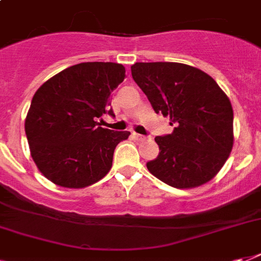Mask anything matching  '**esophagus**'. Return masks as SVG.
Listing matches in <instances>:
<instances>
[{"label":"esophagus","instance_id":"1","mask_svg":"<svg viewBox=\"0 0 261 261\" xmlns=\"http://www.w3.org/2000/svg\"><path fill=\"white\" fill-rule=\"evenodd\" d=\"M133 138H134L135 141H143V139H145V137L141 134H137V133H133Z\"/></svg>","mask_w":261,"mask_h":261}]
</instances>
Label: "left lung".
<instances>
[{
  "mask_svg": "<svg viewBox=\"0 0 261 261\" xmlns=\"http://www.w3.org/2000/svg\"><path fill=\"white\" fill-rule=\"evenodd\" d=\"M131 74L173 133L155 137L159 157L146 164L168 186L188 190L217 176L234 143L230 100L210 75L177 62H137Z\"/></svg>",
  "mask_w": 261,
  "mask_h": 261,
  "instance_id": "8db88e82",
  "label": "left lung"
}]
</instances>
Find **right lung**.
Instances as JSON below:
<instances>
[{
    "instance_id": "add662e5",
    "label": "right lung",
    "mask_w": 261,
    "mask_h": 261,
    "mask_svg": "<svg viewBox=\"0 0 261 261\" xmlns=\"http://www.w3.org/2000/svg\"><path fill=\"white\" fill-rule=\"evenodd\" d=\"M120 63L84 62L59 71L34 94L25 118L31 157L39 172L65 188H85L112 167L115 147L128 131H111L97 122L114 115L111 92L123 83Z\"/></svg>"
}]
</instances>
